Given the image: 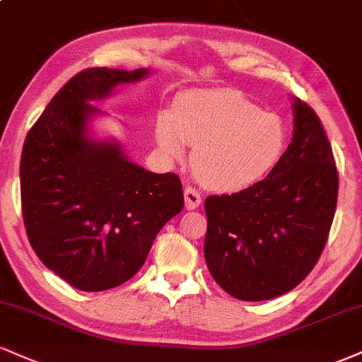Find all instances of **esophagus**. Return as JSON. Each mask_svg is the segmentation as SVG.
<instances>
[{"mask_svg": "<svg viewBox=\"0 0 362 362\" xmlns=\"http://www.w3.org/2000/svg\"><path fill=\"white\" fill-rule=\"evenodd\" d=\"M184 197H185V207L189 209V211L197 209L200 204H202V197H200V194L194 189V187H187L185 192H184Z\"/></svg>", "mask_w": 362, "mask_h": 362, "instance_id": "34e87169", "label": "esophagus"}]
</instances>
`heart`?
Returning <instances> with one entry per match:
<instances>
[{
    "instance_id": "1",
    "label": "heart",
    "mask_w": 362,
    "mask_h": 362,
    "mask_svg": "<svg viewBox=\"0 0 362 362\" xmlns=\"http://www.w3.org/2000/svg\"><path fill=\"white\" fill-rule=\"evenodd\" d=\"M155 138L165 155L194 146L195 175L211 189L238 192L267 178L288 148V126L261 111L234 89L190 90L178 95L172 112L156 119Z\"/></svg>"
}]
</instances>
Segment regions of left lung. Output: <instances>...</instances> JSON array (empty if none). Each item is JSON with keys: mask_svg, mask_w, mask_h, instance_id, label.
<instances>
[{"mask_svg": "<svg viewBox=\"0 0 362 362\" xmlns=\"http://www.w3.org/2000/svg\"><path fill=\"white\" fill-rule=\"evenodd\" d=\"M293 139L264 180L206 199L204 255L230 297L261 302L293 290L319 261L337 206L339 173L315 111L293 101Z\"/></svg>", "mask_w": 362, "mask_h": 362, "instance_id": "obj_1", "label": "left lung"}]
</instances>
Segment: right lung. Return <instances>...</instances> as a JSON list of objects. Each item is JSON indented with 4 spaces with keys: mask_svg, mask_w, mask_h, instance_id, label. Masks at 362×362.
Instances as JSON below:
<instances>
[{
    "mask_svg": "<svg viewBox=\"0 0 362 362\" xmlns=\"http://www.w3.org/2000/svg\"><path fill=\"white\" fill-rule=\"evenodd\" d=\"M148 69L93 67L72 77L32 126L20 162L21 211L33 251L74 288L103 291L145 263L160 229L184 209L175 173H151L117 141L87 136L90 101Z\"/></svg>",
    "mask_w": 362,
    "mask_h": 362,
    "instance_id": "add662e5",
    "label": "right lung"
}]
</instances>
